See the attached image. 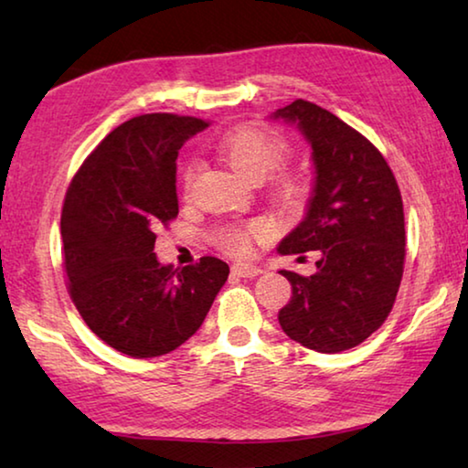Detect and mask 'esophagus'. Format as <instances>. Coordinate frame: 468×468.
<instances>
[{
  "mask_svg": "<svg viewBox=\"0 0 468 468\" xmlns=\"http://www.w3.org/2000/svg\"><path fill=\"white\" fill-rule=\"evenodd\" d=\"M232 273L239 275V278H257L259 273H263V270L259 265H252V263H234Z\"/></svg>",
  "mask_w": 468,
  "mask_h": 468,
  "instance_id": "1",
  "label": "esophagus"
}]
</instances>
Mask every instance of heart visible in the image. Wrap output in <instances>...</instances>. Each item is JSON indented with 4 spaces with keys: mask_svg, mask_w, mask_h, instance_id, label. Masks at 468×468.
Wrapping results in <instances>:
<instances>
[{
    "mask_svg": "<svg viewBox=\"0 0 468 468\" xmlns=\"http://www.w3.org/2000/svg\"><path fill=\"white\" fill-rule=\"evenodd\" d=\"M221 157L226 164L239 172L242 178L250 182H263L265 178L280 170L286 164L290 155L288 143L282 136L270 133V130L242 128L228 134L221 143ZM197 180V165H188L184 172V188L190 190ZM290 193H296L298 186L294 182H288ZM267 234L265 221H250L247 226H228L221 228L216 240L224 250L232 255H249L252 250V242Z\"/></svg>",
    "mask_w": 468,
    "mask_h": 468,
    "instance_id": "obj_1",
    "label": "heart"
}]
</instances>
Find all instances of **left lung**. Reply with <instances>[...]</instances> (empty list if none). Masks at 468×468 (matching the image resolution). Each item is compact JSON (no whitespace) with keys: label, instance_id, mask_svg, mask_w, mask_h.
Masks as SVG:
<instances>
[{"label":"left lung","instance_id":"left-lung-1","mask_svg":"<svg viewBox=\"0 0 468 468\" xmlns=\"http://www.w3.org/2000/svg\"><path fill=\"white\" fill-rule=\"evenodd\" d=\"M271 118L301 130L315 165L306 216L278 252H319L309 278L280 271L292 286L280 325L290 340L325 355L355 348L388 319L400 288V188L373 143L324 107L296 99Z\"/></svg>","mask_w":468,"mask_h":468}]
</instances>
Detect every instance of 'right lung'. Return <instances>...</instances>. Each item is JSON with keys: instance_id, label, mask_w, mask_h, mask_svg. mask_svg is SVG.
<instances>
[{"instance_id": "obj_1", "label": "right lung", "mask_w": 468, "mask_h": 468, "mask_svg": "<svg viewBox=\"0 0 468 468\" xmlns=\"http://www.w3.org/2000/svg\"><path fill=\"white\" fill-rule=\"evenodd\" d=\"M207 126L174 113L136 116L97 144L68 186V292L90 332L122 355L153 358L178 348L228 280L218 257L174 270L153 252L155 229L178 216V151Z\"/></svg>"}]
</instances>
